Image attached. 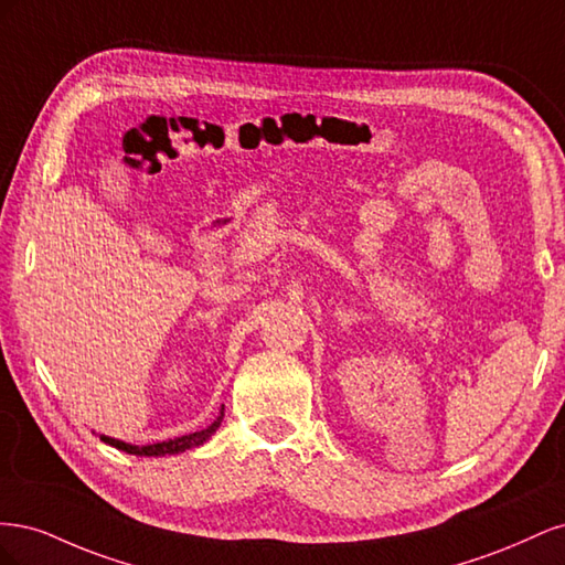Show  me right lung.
Returning <instances> with one entry per match:
<instances>
[{
  "instance_id": "right-lung-1",
  "label": "right lung",
  "mask_w": 565,
  "mask_h": 565,
  "mask_svg": "<svg viewBox=\"0 0 565 565\" xmlns=\"http://www.w3.org/2000/svg\"><path fill=\"white\" fill-rule=\"evenodd\" d=\"M221 419H224V407H221V415L207 426V429H200V431L185 434V436H179V438H169V440H162V443H152V446H131V443L117 440V438H110V436H100V440L108 443V446H113L117 450L127 452V455H139V457L179 455V452H185V450L202 446V443H207L214 436V431L221 426Z\"/></svg>"
}]
</instances>
